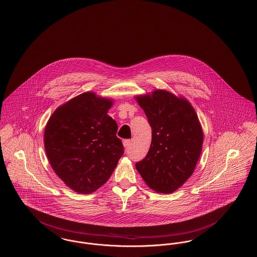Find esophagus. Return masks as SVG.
Wrapping results in <instances>:
<instances>
[{
	"label": "esophagus",
	"instance_id": "1",
	"mask_svg": "<svg viewBox=\"0 0 257 257\" xmlns=\"http://www.w3.org/2000/svg\"><path fill=\"white\" fill-rule=\"evenodd\" d=\"M131 144V141L130 140H124L123 141V146L126 148V147H128L129 145Z\"/></svg>",
	"mask_w": 257,
	"mask_h": 257
}]
</instances>
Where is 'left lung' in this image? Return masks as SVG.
<instances>
[{"instance_id": "8db88e82", "label": "left lung", "mask_w": 257, "mask_h": 257, "mask_svg": "<svg viewBox=\"0 0 257 257\" xmlns=\"http://www.w3.org/2000/svg\"><path fill=\"white\" fill-rule=\"evenodd\" d=\"M137 100L152 128V142L136 168L155 191L171 193L194 171L204 141L201 124L190 103L170 92L157 90Z\"/></svg>"}]
</instances>
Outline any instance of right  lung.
<instances>
[{"instance_id": "right-lung-1", "label": "right lung", "mask_w": 257, "mask_h": 257, "mask_svg": "<svg viewBox=\"0 0 257 257\" xmlns=\"http://www.w3.org/2000/svg\"><path fill=\"white\" fill-rule=\"evenodd\" d=\"M112 101L84 92L55 110L44 135L52 169L72 190L89 194L111 177L124 153Z\"/></svg>"}]
</instances>
